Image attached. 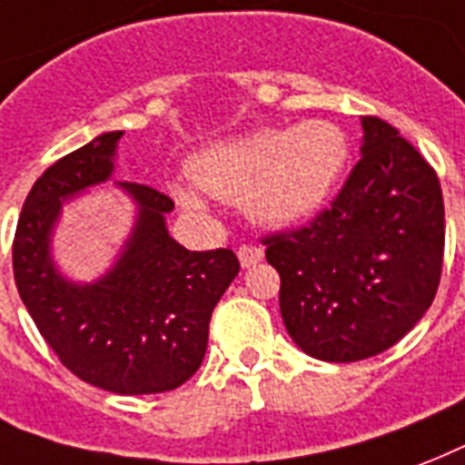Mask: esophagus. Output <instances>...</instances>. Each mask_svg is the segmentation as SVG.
Segmentation results:
<instances>
[{
    "instance_id": "34e87169",
    "label": "esophagus",
    "mask_w": 465,
    "mask_h": 465,
    "mask_svg": "<svg viewBox=\"0 0 465 465\" xmlns=\"http://www.w3.org/2000/svg\"><path fill=\"white\" fill-rule=\"evenodd\" d=\"M262 257H264V250L257 247V244H242V247L237 250V259H240L242 269H250V266L259 264Z\"/></svg>"
}]
</instances>
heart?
I'll use <instances>...</instances> for the list:
<instances>
[{
  "label": "heart",
  "mask_w": 465,
  "mask_h": 465,
  "mask_svg": "<svg viewBox=\"0 0 465 465\" xmlns=\"http://www.w3.org/2000/svg\"><path fill=\"white\" fill-rule=\"evenodd\" d=\"M347 138L327 121H301L289 131H257L215 140L186 162L189 179H172L167 192L192 213H203V193L240 201L254 221L293 225L322 206L347 162Z\"/></svg>",
  "instance_id": "b5f03b06"
}]
</instances>
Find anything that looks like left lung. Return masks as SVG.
Instances as JSON below:
<instances>
[{
	"label": "left lung",
	"instance_id": "1",
	"mask_svg": "<svg viewBox=\"0 0 465 465\" xmlns=\"http://www.w3.org/2000/svg\"><path fill=\"white\" fill-rule=\"evenodd\" d=\"M361 160L330 211L266 237L291 340L320 361L386 351L430 311L444 262L434 169L393 125L361 116Z\"/></svg>",
	"mask_w": 465,
	"mask_h": 465
}]
</instances>
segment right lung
Masks as SVG:
<instances>
[{"mask_svg":"<svg viewBox=\"0 0 465 465\" xmlns=\"http://www.w3.org/2000/svg\"><path fill=\"white\" fill-rule=\"evenodd\" d=\"M124 131L96 135L34 183L14 237V279L38 332L86 383L118 395L174 391L199 371L208 322L240 272L232 250L189 252L167 230L174 201L116 182L135 206L131 235L94 282H72L53 257L67 201L111 182Z\"/></svg>","mask_w":465,"mask_h":465,"instance_id":"add662e5","label":"right lung"}]
</instances>
